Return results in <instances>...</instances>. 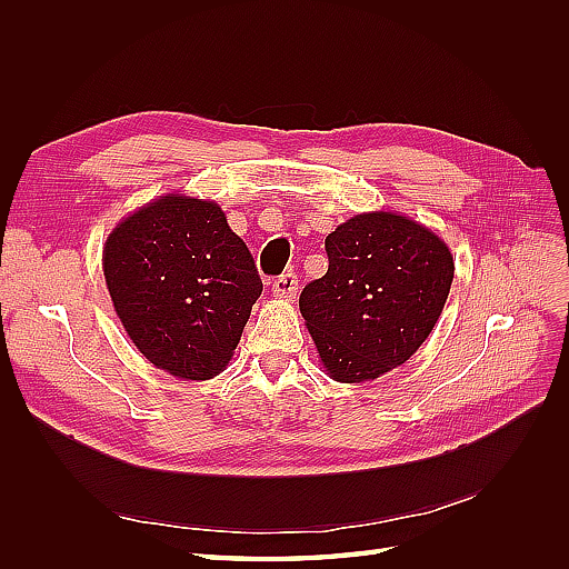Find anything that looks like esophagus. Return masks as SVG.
<instances>
[{"label":"esophagus","instance_id":"1","mask_svg":"<svg viewBox=\"0 0 569 569\" xmlns=\"http://www.w3.org/2000/svg\"><path fill=\"white\" fill-rule=\"evenodd\" d=\"M297 289H299V278L291 270L282 272L280 278H274V282H272V295L280 299H295Z\"/></svg>","mask_w":569,"mask_h":569}]
</instances>
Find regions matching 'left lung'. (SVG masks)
I'll return each mask as SVG.
<instances>
[{
    "label": "left lung",
    "mask_w": 569,
    "mask_h": 569,
    "mask_svg": "<svg viewBox=\"0 0 569 569\" xmlns=\"http://www.w3.org/2000/svg\"><path fill=\"white\" fill-rule=\"evenodd\" d=\"M325 251L330 266L299 308L327 375L358 385L403 366L449 299V247L416 220L372 211L341 222Z\"/></svg>",
    "instance_id": "obj_1"
}]
</instances>
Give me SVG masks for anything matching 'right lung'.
<instances>
[{"mask_svg":"<svg viewBox=\"0 0 569 569\" xmlns=\"http://www.w3.org/2000/svg\"><path fill=\"white\" fill-rule=\"evenodd\" d=\"M101 266L134 347L182 380L226 370L263 291L251 251L220 206L180 194L120 220Z\"/></svg>","mask_w":569,"mask_h":569,"instance_id":"1","label":"right lung"}]
</instances>
